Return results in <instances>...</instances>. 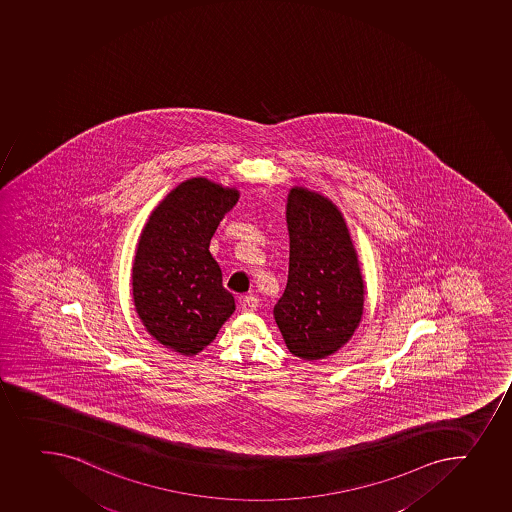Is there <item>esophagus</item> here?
<instances>
[{
    "label": "esophagus",
    "instance_id": "obj_1",
    "mask_svg": "<svg viewBox=\"0 0 512 512\" xmlns=\"http://www.w3.org/2000/svg\"><path fill=\"white\" fill-rule=\"evenodd\" d=\"M258 303V296L249 294V296H244V298L241 299V309H243L244 313H253V311L258 309Z\"/></svg>",
    "mask_w": 512,
    "mask_h": 512
}]
</instances>
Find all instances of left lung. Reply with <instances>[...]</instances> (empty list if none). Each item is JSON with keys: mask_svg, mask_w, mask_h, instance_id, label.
I'll return each instance as SVG.
<instances>
[{"mask_svg": "<svg viewBox=\"0 0 512 512\" xmlns=\"http://www.w3.org/2000/svg\"><path fill=\"white\" fill-rule=\"evenodd\" d=\"M288 284L274 319L289 353L318 361L348 343L363 318L364 281L343 214L323 194H288Z\"/></svg>", "mask_w": 512, "mask_h": 512, "instance_id": "obj_1", "label": "left lung"}]
</instances>
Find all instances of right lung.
<instances>
[{
    "instance_id": "add662e5",
    "label": "right lung",
    "mask_w": 512,
    "mask_h": 512,
    "mask_svg": "<svg viewBox=\"0 0 512 512\" xmlns=\"http://www.w3.org/2000/svg\"><path fill=\"white\" fill-rule=\"evenodd\" d=\"M238 198L236 188L186 179L156 206L139 236L134 308L146 331L174 353L203 351L236 309L209 241Z\"/></svg>"
}]
</instances>
